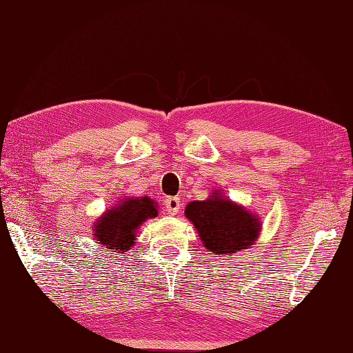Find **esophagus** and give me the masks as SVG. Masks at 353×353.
<instances>
[{
    "mask_svg": "<svg viewBox=\"0 0 353 353\" xmlns=\"http://www.w3.org/2000/svg\"><path fill=\"white\" fill-rule=\"evenodd\" d=\"M165 208H167L168 214H177L181 210V199L179 197H168L165 202Z\"/></svg>",
    "mask_w": 353,
    "mask_h": 353,
    "instance_id": "obj_1",
    "label": "esophagus"
}]
</instances>
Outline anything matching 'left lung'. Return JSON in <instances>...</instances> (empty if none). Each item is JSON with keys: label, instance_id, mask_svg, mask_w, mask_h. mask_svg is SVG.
I'll return each mask as SVG.
<instances>
[{"label": "left lung", "instance_id": "1", "mask_svg": "<svg viewBox=\"0 0 353 353\" xmlns=\"http://www.w3.org/2000/svg\"><path fill=\"white\" fill-rule=\"evenodd\" d=\"M185 216L194 223L200 240L212 254H223L225 257L248 250L259 236V219L246 211L243 206L223 199L217 191L203 202H190Z\"/></svg>", "mask_w": 353, "mask_h": 353}]
</instances>
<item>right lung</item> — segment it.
I'll return each mask as SVG.
<instances>
[{
	"label": "right lung",
	"mask_w": 353,
	"mask_h": 353,
	"mask_svg": "<svg viewBox=\"0 0 353 353\" xmlns=\"http://www.w3.org/2000/svg\"><path fill=\"white\" fill-rule=\"evenodd\" d=\"M157 205L150 197L127 199L116 208L107 211L94 226V237L113 252H127L134 243L136 230L142 222L157 216Z\"/></svg>",
	"instance_id": "obj_1"
}]
</instances>
